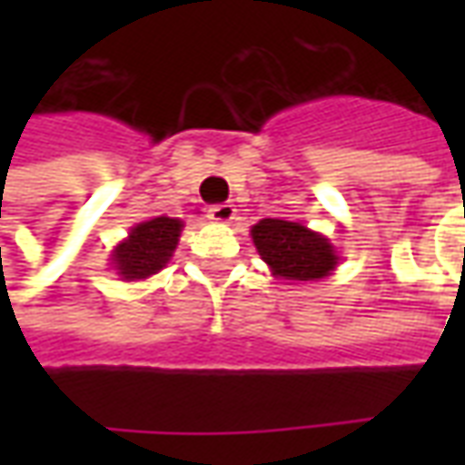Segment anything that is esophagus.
Returning <instances> with one entry per match:
<instances>
[{"label": "esophagus", "mask_w": 465, "mask_h": 465, "mask_svg": "<svg viewBox=\"0 0 465 465\" xmlns=\"http://www.w3.org/2000/svg\"><path fill=\"white\" fill-rule=\"evenodd\" d=\"M209 219L216 223H232L236 219V209L233 203H216L209 209Z\"/></svg>", "instance_id": "34e87169"}]
</instances>
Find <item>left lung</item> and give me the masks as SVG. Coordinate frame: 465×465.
<instances>
[{"mask_svg": "<svg viewBox=\"0 0 465 465\" xmlns=\"http://www.w3.org/2000/svg\"><path fill=\"white\" fill-rule=\"evenodd\" d=\"M252 239L276 279L319 282L326 279L339 263V256L326 236L296 222L262 219L252 226Z\"/></svg>", "mask_w": 465, "mask_h": 465, "instance_id": "8db88e82", "label": "left lung"}]
</instances>
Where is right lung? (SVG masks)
Returning <instances> with one entry per match:
<instances>
[{
    "instance_id": "1",
    "label": "right lung",
    "mask_w": 465,
    "mask_h": 465,
    "mask_svg": "<svg viewBox=\"0 0 465 465\" xmlns=\"http://www.w3.org/2000/svg\"><path fill=\"white\" fill-rule=\"evenodd\" d=\"M182 229L183 223L172 216H156L136 223L129 232V239H124L112 253L116 273L126 282H136L162 272L179 243Z\"/></svg>"
}]
</instances>
